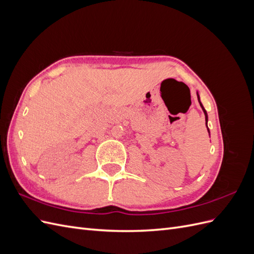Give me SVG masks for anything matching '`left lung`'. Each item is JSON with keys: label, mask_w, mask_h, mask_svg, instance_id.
<instances>
[{"label": "left lung", "mask_w": 254, "mask_h": 254, "mask_svg": "<svg viewBox=\"0 0 254 254\" xmlns=\"http://www.w3.org/2000/svg\"><path fill=\"white\" fill-rule=\"evenodd\" d=\"M197 97H198V102H199V104H200L201 108H202V110H203V113H204V115H205V125H206V128H207V113H206L205 109L203 108V106H202V104H201V102H200V97H199V94H198V93H197ZM207 132H209V134H210V130H209V128H207Z\"/></svg>", "instance_id": "left-lung-1"}]
</instances>
